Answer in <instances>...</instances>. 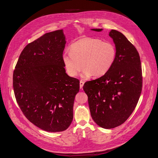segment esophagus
Returning <instances> with one entry per match:
<instances>
[{"label":"esophagus","instance_id":"obj_1","mask_svg":"<svg viewBox=\"0 0 158 158\" xmlns=\"http://www.w3.org/2000/svg\"><path fill=\"white\" fill-rule=\"evenodd\" d=\"M84 84V82L83 81H82V80L80 81V88L81 89H82Z\"/></svg>","mask_w":158,"mask_h":158}]
</instances>
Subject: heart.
Wrapping results in <instances>:
<instances>
[{"label":"heart","instance_id":"heart-1","mask_svg":"<svg viewBox=\"0 0 158 158\" xmlns=\"http://www.w3.org/2000/svg\"><path fill=\"white\" fill-rule=\"evenodd\" d=\"M116 57L114 44L99 39L85 37L72 44L71 51H66L62 60L65 71L71 77H76L82 69L83 76L100 77L106 74Z\"/></svg>","mask_w":158,"mask_h":158}]
</instances>
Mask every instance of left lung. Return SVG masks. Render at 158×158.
Wrapping results in <instances>:
<instances>
[{
    "label": "left lung",
    "instance_id": "left-lung-1",
    "mask_svg": "<svg viewBox=\"0 0 158 158\" xmlns=\"http://www.w3.org/2000/svg\"><path fill=\"white\" fill-rule=\"evenodd\" d=\"M100 32L102 29H93ZM116 57L109 71L101 77L85 82L91 115L100 127L112 129L123 124L138 102L143 87L139 53L120 32L111 30Z\"/></svg>",
    "mask_w": 158,
    "mask_h": 158
}]
</instances>
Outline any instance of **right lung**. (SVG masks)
<instances>
[{
	"label": "right lung",
	"instance_id": "1",
	"mask_svg": "<svg viewBox=\"0 0 158 158\" xmlns=\"http://www.w3.org/2000/svg\"><path fill=\"white\" fill-rule=\"evenodd\" d=\"M62 30L45 34L24 48L13 74L17 102L26 118L48 132L66 130L73 119L79 80L65 73Z\"/></svg>",
	"mask_w": 158,
	"mask_h": 158
}]
</instances>
